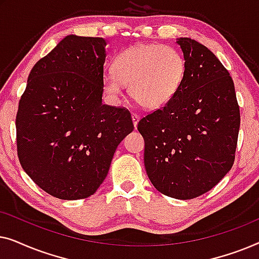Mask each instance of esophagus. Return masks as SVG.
<instances>
[{
    "mask_svg": "<svg viewBox=\"0 0 259 259\" xmlns=\"http://www.w3.org/2000/svg\"><path fill=\"white\" fill-rule=\"evenodd\" d=\"M139 119H140V115L137 114V113H133V114H132V120H133L134 127H137L138 122H139Z\"/></svg>",
    "mask_w": 259,
    "mask_h": 259,
    "instance_id": "1",
    "label": "esophagus"
}]
</instances>
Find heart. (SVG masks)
I'll return each instance as SVG.
<instances>
[{"label":"heart","mask_w":259,"mask_h":259,"mask_svg":"<svg viewBox=\"0 0 259 259\" xmlns=\"http://www.w3.org/2000/svg\"><path fill=\"white\" fill-rule=\"evenodd\" d=\"M185 75L186 61L178 49L161 44L137 45L115 56L113 72L104 76V87L116 98L122 84H130V95L137 104L157 109L175 98Z\"/></svg>","instance_id":"b5f03b06"}]
</instances>
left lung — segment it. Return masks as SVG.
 <instances>
[{"instance_id": "1", "label": "left lung", "mask_w": 259, "mask_h": 259, "mask_svg": "<svg viewBox=\"0 0 259 259\" xmlns=\"http://www.w3.org/2000/svg\"><path fill=\"white\" fill-rule=\"evenodd\" d=\"M177 44L186 61L185 80L168 104L138 122L144 162L159 192L193 199L231 169L240 125L232 77L210 49L190 37Z\"/></svg>"}]
</instances>
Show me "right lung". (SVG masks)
I'll use <instances>...</instances> for the list:
<instances>
[{"mask_svg":"<svg viewBox=\"0 0 259 259\" xmlns=\"http://www.w3.org/2000/svg\"><path fill=\"white\" fill-rule=\"evenodd\" d=\"M106 41L68 35L38 60L16 114L17 157L51 196L83 199L106 177L134 128L127 108L102 104Z\"/></svg>","mask_w":259,"mask_h":259,"instance_id":"add662e5","label":"right lung"}]
</instances>
